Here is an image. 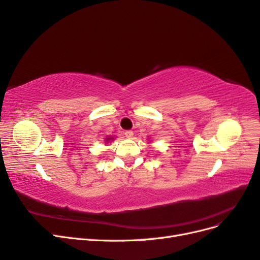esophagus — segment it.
I'll return each mask as SVG.
<instances>
[{"instance_id":"1","label":"esophagus","mask_w":260,"mask_h":260,"mask_svg":"<svg viewBox=\"0 0 260 260\" xmlns=\"http://www.w3.org/2000/svg\"><path fill=\"white\" fill-rule=\"evenodd\" d=\"M124 136L127 137L128 139H131L132 137H133V131H131V130H128V131H125L124 132Z\"/></svg>"}]
</instances>
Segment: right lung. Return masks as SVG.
<instances>
[{"label":"right lung","instance_id":"obj_1","mask_svg":"<svg viewBox=\"0 0 260 260\" xmlns=\"http://www.w3.org/2000/svg\"><path fill=\"white\" fill-rule=\"evenodd\" d=\"M114 140V138L113 137H108V138H106L105 139V142L106 143H108V142H111V141H113Z\"/></svg>","mask_w":260,"mask_h":260}]
</instances>
